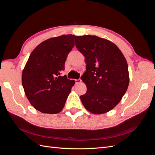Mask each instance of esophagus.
I'll use <instances>...</instances> for the list:
<instances>
[{"mask_svg": "<svg viewBox=\"0 0 155 155\" xmlns=\"http://www.w3.org/2000/svg\"><path fill=\"white\" fill-rule=\"evenodd\" d=\"M81 79H75V82L76 83H80L81 82Z\"/></svg>", "mask_w": 155, "mask_h": 155, "instance_id": "obj_1", "label": "esophagus"}]
</instances>
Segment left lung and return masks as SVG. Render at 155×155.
Masks as SVG:
<instances>
[{
  "label": "left lung",
  "mask_w": 155,
  "mask_h": 155,
  "mask_svg": "<svg viewBox=\"0 0 155 155\" xmlns=\"http://www.w3.org/2000/svg\"><path fill=\"white\" fill-rule=\"evenodd\" d=\"M75 39L86 63V71L81 79L87 91L80 96L82 104L93 114L105 113L118 104L128 88L127 63L118 46L110 41L90 35Z\"/></svg>",
  "instance_id": "left-lung-1"
}]
</instances>
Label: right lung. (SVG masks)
Segmentation results:
<instances>
[{
	"instance_id": "right-lung-1",
	"label": "right lung",
	"mask_w": 155,
	"mask_h": 155,
	"mask_svg": "<svg viewBox=\"0 0 155 155\" xmlns=\"http://www.w3.org/2000/svg\"><path fill=\"white\" fill-rule=\"evenodd\" d=\"M75 35H63L42 42L31 53L22 74L25 94L43 113L57 114L63 109L75 81L61 76Z\"/></svg>"
}]
</instances>
